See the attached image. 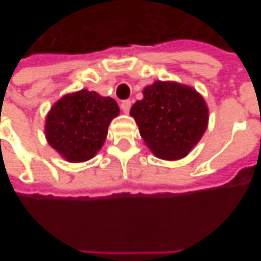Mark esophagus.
Returning <instances> with one entry per match:
<instances>
[{
    "instance_id": "esophagus-1",
    "label": "esophagus",
    "mask_w": 261,
    "mask_h": 261,
    "mask_svg": "<svg viewBox=\"0 0 261 261\" xmlns=\"http://www.w3.org/2000/svg\"><path fill=\"white\" fill-rule=\"evenodd\" d=\"M130 106H132L130 100H123V102L120 103V108L123 110L124 114H128L129 110H130Z\"/></svg>"
}]
</instances>
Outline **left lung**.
Returning <instances> with one entry per match:
<instances>
[{"label":"left lung","instance_id":"left-lung-1","mask_svg":"<svg viewBox=\"0 0 261 261\" xmlns=\"http://www.w3.org/2000/svg\"><path fill=\"white\" fill-rule=\"evenodd\" d=\"M130 108L140 135L158 158L176 161L192 150L208 126V106L195 89L155 81Z\"/></svg>","mask_w":261,"mask_h":261}]
</instances>
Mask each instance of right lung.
Wrapping results in <instances>:
<instances>
[{
    "label": "right lung",
    "instance_id": "right-lung-1",
    "mask_svg": "<svg viewBox=\"0 0 261 261\" xmlns=\"http://www.w3.org/2000/svg\"><path fill=\"white\" fill-rule=\"evenodd\" d=\"M120 114L115 99L80 90L62 96L45 119V137L69 162H86L103 146L111 120Z\"/></svg>",
    "mask_w": 261,
    "mask_h": 261
}]
</instances>
